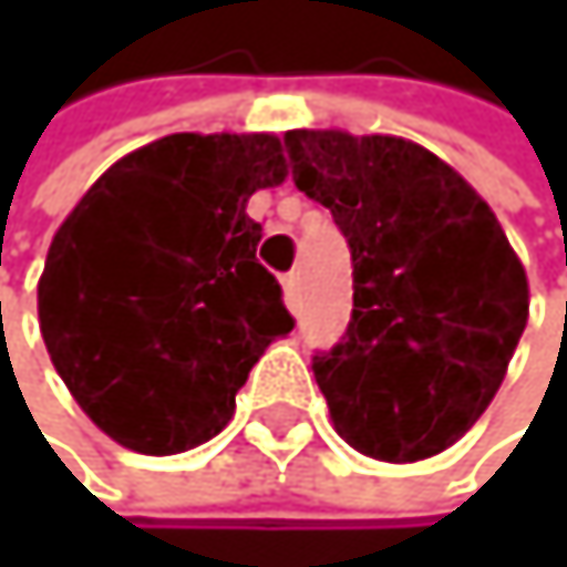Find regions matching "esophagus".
<instances>
[{"label": "esophagus", "instance_id": "esophagus-1", "mask_svg": "<svg viewBox=\"0 0 567 567\" xmlns=\"http://www.w3.org/2000/svg\"><path fill=\"white\" fill-rule=\"evenodd\" d=\"M281 289H286V306H289L292 312H299V309H302V296H299V275H296V271H289L286 278H281Z\"/></svg>", "mask_w": 567, "mask_h": 567}]
</instances>
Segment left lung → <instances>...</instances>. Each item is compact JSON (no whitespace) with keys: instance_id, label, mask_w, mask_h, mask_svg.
I'll return each instance as SVG.
<instances>
[{"instance_id":"obj_1","label":"left lung","mask_w":567,"mask_h":567,"mask_svg":"<svg viewBox=\"0 0 567 567\" xmlns=\"http://www.w3.org/2000/svg\"><path fill=\"white\" fill-rule=\"evenodd\" d=\"M292 179L343 230L353 312L312 357L340 439L384 463L460 442L504 384L527 326V275L480 193L398 135L286 132Z\"/></svg>"}]
</instances>
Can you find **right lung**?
<instances>
[{"label": "right lung", "mask_w": 567, "mask_h": 567, "mask_svg": "<svg viewBox=\"0 0 567 567\" xmlns=\"http://www.w3.org/2000/svg\"><path fill=\"white\" fill-rule=\"evenodd\" d=\"M289 176L265 132H176L107 169L53 234L40 333L84 415L118 445L176 455L214 439L296 319L258 265L255 189Z\"/></svg>", "instance_id": "obj_1"}]
</instances>
